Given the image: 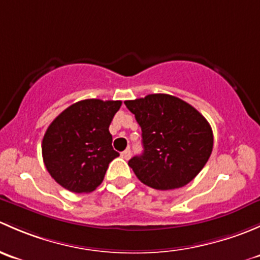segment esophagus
Masks as SVG:
<instances>
[{
	"instance_id": "34e87169",
	"label": "esophagus",
	"mask_w": 260,
	"mask_h": 260,
	"mask_svg": "<svg viewBox=\"0 0 260 260\" xmlns=\"http://www.w3.org/2000/svg\"><path fill=\"white\" fill-rule=\"evenodd\" d=\"M120 154H122V157H123V158H124V159H129V157H131V149L127 148V149H125V151H123Z\"/></svg>"
}]
</instances>
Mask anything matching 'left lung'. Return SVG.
<instances>
[{
	"instance_id": "8db88e82",
	"label": "left lung",
	"mask_w": 260,
	"mask_h": 260,
	"mask_svg": "<svg viewBox=\"0 0 260 260\" xmlns=\"http://www.w3.org/2000/svg\"><path fill=\"white\" fill-rule=\"evenodd\" d=\"M124 104L142 129L143 153L128 161L138 180L156 190H172L195 179L214 145L205 117L170 94H148Z\"/></svg>"
}]
</instances>
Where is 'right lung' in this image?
<instances>
[{
	"label": "right lung",
	"mask_w": 260,
	"mask_h": 260,
	"mask_svg": "<svg viewBox=\"0 0 260 260\" xmlns=\"http://www.w3.org/2000/svg\"><path fill=\"white\" fill-rule=\"evenodd\" d=\"M120 101L85 99L61 112L43 138L46 170L72 192H90L104 179L109 164L119 156L112 147L109 124Z\"/></svg>",
	"instance_id": "obj_1"
}]
</instances>
